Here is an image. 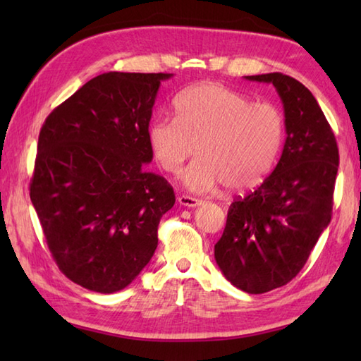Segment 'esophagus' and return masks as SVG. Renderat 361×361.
<instances>
[{"instance_id":"34e87169","label":"esophagus","mask_w":361,"mask_h":361,"mask_svg":"<svg viewBox=\"0 0 361 361\" xmlns=\"http://www.w3.org/2000/svg\"><path fill=\"white\" fill-rule=\"evenodd\" d=\"M178 203L183 206H189V208H195L202 203V200H198L195 197H189V195H180L178 197Z\"/></svg>"}]
</instances>
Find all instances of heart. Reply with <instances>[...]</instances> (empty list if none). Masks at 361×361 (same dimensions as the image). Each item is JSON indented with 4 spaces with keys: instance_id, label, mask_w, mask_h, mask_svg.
<instances>
[{
    "instance_id": "1",
    "label": "heart",
    "mask_w": 361,
    "mask_h": 361,
    "mask_svg": "<svg viewBox=\"0 0 361 361\" xmlns=\"http://www.w3.org/2000/svg\"><path fill=\"white\" fill-rule=\"evenodd\" d=\"M176 118L159 116L149 127L157 163L178 173L194 155L183 180L195 192L221 185L242 192L270 173L283 140V116L270 102H252L239 91L214 82L198 83L175 99Z\"/></svg>"
}]
</instances>
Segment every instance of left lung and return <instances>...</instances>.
I'll return each mask as SVG.
<instances>
[{"label":"left lung","mask_w":361,"mask_h":361,"mask_svg":"<svg viewBox=\"0 0 361 361\" xmlns=\"http://www.w3.org/2000/svg\"><path fill=\"white\" fill-rule=\"evenodd\" d=\"M273 83L286 113V144L273 173L228 209L214 247L225 278L247 293L286 286L302 270L332 219L338 145L317 99L281 73L247 75Z\"/></svg>","instance_id":"obj_1"}]
</instances>
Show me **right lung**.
<instances>
[{"mask_svg":"<svg viewBox=\"0 0 361 361\" xmlns=\"http://www.w3.org/2000/svg\"><path fill=\"white\" fill-rule=\"evenodd\" d=\"M167 73H104L54 109L38 135L30 202L68 279L97 293L126 288L158 247L173 188L142 171L149 122Z\"/></svg>","mask_w":361,"mask_h":361,"instance_id":"add662e5","label":"right lung"}]
</instances>
